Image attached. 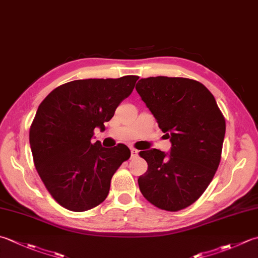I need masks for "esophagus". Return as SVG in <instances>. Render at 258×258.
Segmentation results:
<instances>
[{
    "mask_svg": "<svg viewBox=\"0 0 258 258\" xmlns=\"http://www.w3.org/2000/svg\"><path fill=\"white\" fill-rule=\"evenodd\" d=\"M131 155H132V158H135L139 155V151L136 149H131Z\"/></svg>",
    "mask_w": 258,
    "mask_h": 258,
    "instance_id": "esophagus-1",
    "label": "esophagus"
}]
</instances>
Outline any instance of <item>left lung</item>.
I'll use <instances>...</instances> for the list:
<instances>
[{"label":"left lung","mask_w":258,"mask_h":258,"mask_svg":"<svg viewBox=\"0 0 258 258\" xmlns=\"http://www.w3.org/2000/svg\"><path fill=\"white\" fill-rule=\"evenodd\" d=\"M141 98L171 141L170 154L141 151L148 171L139 178L144 198L166 211L184 209L208 188L218 169L226 132L214 95L194 79L150 77L136 84Z\"/></svg>","instance_id":"8db88e82"}]
</instances>
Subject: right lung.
Listing matches in <instances>:
<instances>
[{
    "mask_svg": "<svg viewBox=\"0 0 258 258\" xmlns=\"http://www.w3.org/2000/svg\"><path fill=\"white\" fill-rule=\"evenodd\" d=\"M138 76L79 79L54 88L39 105L30 127L34 166L48 192L63 208L80 213L102 204L110 180L131 151L92 143L115 109L128 97Z\"/></svg>",
    "mask_w": 258,
    "mask_h": 258,
    "instance_id": "right-lung-1",
    "label": "right lung"
}]
</instances>
